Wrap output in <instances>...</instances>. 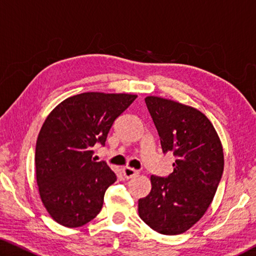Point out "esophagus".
Here are the masks:
<instances>
[{"label": "esophagus", "mask_w": 256, "mask_h": 256, "mask_svg": "<svg viewBox=\"0 0 256 256\" xmlns=\"http://www.w3.org/2000/svg\"><path fill=\"white\" fill-rule=\"evenodd\" d=\"M138 174V172L133 170V168H130V167H125L123 170V175L125 178H132V177L136 176Z\"/></svg>", "instance_id": "34e87169"}]
</instances>
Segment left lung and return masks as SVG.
<instances>
[{"mask_svg":"<svg viewBox=\"0 0 256 256\" xmlns=\"http://www.w3.org/2000/svg\"><path fill=\"white\" fill-rule=\"evenodd\" d=\"M164 154L174 170L151 175V190L138 200V216L154 230L178 235L196 224L214 200L224 172L222 146L214 125L196 108L170 99H146Z\"/></svg>","mask_w":256,"mask_h":256,"instance_id":"left-lung-1","label":"left lung"}]
</instances>
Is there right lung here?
Wrapping results in <instances>:
<instances>
[{
    "mask_svg": "<svg viewBox=\"0 0 256 256\" xmlns=\"http://www.w3.org/2000/svg\"><path fill=\"white\" fill-rule=\"evenodd\" d=\"M136 94L84 92L56 106L42 124L34 164L40 198L56 222L84 226L100 212L106 190L116 175L92 158L94 144L105 146L114 120Z\"/></svg>",
    "mask_w": 256,
    "mask_h": 256,
    "instance_id": "right-lung-1",
    "label": "right lung"
}]
</instances>
